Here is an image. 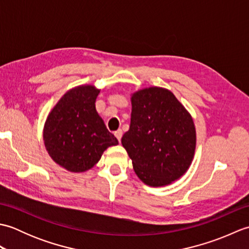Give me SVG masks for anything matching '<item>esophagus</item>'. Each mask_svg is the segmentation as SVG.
Wrapping results in <instances>:
<instances>
[{"mask_svg":"<svg viewBox=\"0 0 249 249\" xmlns=\"http://www.w3.org/2000/svg\"><path fill=\"white\" fill-rule=\"evenodd\" d=\"M122 135H123V131H122V129H118V130H116V131H114V136L116 137V139L119 140V142L121 141Z\"/></svg>","mask_w":249,"mask_h":249,"instance_id":"obj_1","label":"esophagus"}]
</instances>
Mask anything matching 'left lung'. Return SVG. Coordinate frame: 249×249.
Returning <instances> with one entry per match:
<instances>
[{
  "instance_id": "1",
  "label": "left lung",
  "mask_w": 249,
  "mask_h": 249,
  "mask_svg": "<svg viewBox=\"0 0 249 249\" xmlns=\"http://www.w3.org/2000/svg\"><path fill=\"white\" fill-rule=\"evenodd\" d=\"M122 145L142 182L165 186L181 178L192 163L196 149L192 115L169 89H140L131 95L130 126Z\"/></svg>"
}]
</instances>
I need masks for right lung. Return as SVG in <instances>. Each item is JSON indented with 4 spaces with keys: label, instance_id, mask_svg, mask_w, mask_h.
Listing matches in <instances>:
<instances>
[{
    "label": "right lung",
    "instance_id": "obj_1",
    "mask_svg": "<svg viewBox=\"0 0 249 249\" xmlns=\"http://www.w3.org/2000/svg\"><path fill=\"white\" fill-rule=\"evenodd\" d=\"M99 89L80 86L63 95L47 118L44 141L50 157L71 172L94 167L104 151L119 143L98 115Z\"/></svg>",
    "mask_w": 249,
    "mask_h": 249
}]
</instances>
